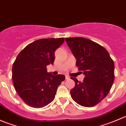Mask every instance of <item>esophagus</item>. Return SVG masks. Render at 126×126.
Instances as JSON below:
<instances>
[{
    "label": "esophagus",
    "instance_id": "obj_1",
    "mask_svg": "<svg viewBox=\"0 0 126 126\" xmlns=\"http://www.w3.org/2000/svg\"><path fill=\"white\" fill-rule=\"evenodd\" d=\"M65 77H66V80H68V79H70V77H69L68 76H66Z\"/></svg>",
    "mask_w": 126,
    "mask_h": 126
}]
</instances>
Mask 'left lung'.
<instances>
[{
    "label": "left lung",
    "mask_w": 126,
    "mask_h": 126,
    "mask_svg": "<svg viewBox=\"0 0 126 126\" xmlns=\"http://www.w3.org/2000/svg\"><path fill=\"white\" fill-rule=\"evenodd\" d=\"M76 57L79 71L85 76L83 82L71 77L76 83L70 91L76 103L86 107L95 106L110 91L115 79V65L107 50L100 44L82 37L66 38Z\"/></svg>",
    "instance_id": "left-lung-1"
}]
</instances>
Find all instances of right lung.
I'll list each match as a JSON object with an SVG mask.
<instances>
[{
	"mask_svg": "<svg viewBox=\"0 0 126 126\" xmlns=\"http://www.w3.org/2000/svg\"><path fill=\"white\" fill-rule=\"evenodd\" d=\"M64 38L40 39L28 44L13 64L12 79L16 92L26 104L42 108L54 101L57 88L65 76H54L47 66L54 63L55 51Z\"/></svg>",
	"mask_w": 126,
	"mask_h": 126,
	"instance_id": "add662e5",
	"label": "right lung"
}]
</instances>
